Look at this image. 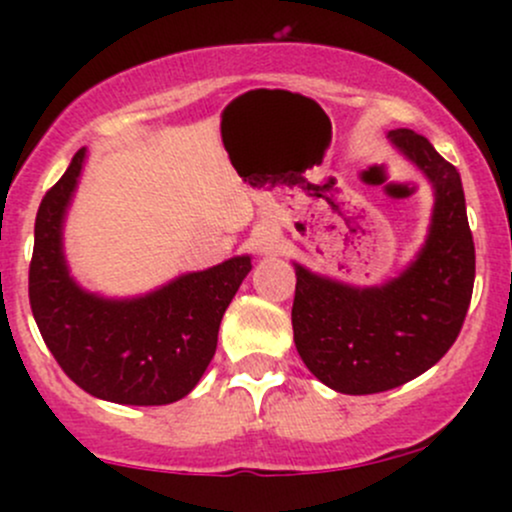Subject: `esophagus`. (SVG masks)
Wrapping results in <instances>:
<instances>
[{"label": "esophagus", "instance_id": "obj_1", "mask_svg": "<svg viewBox=\"0 0 512 512\" xmlns=\"http://www.w3.org/2000/svg\"><path fill=\"white\" fill-rule=\"evenodd\" d=\"M252 248H255L257 255H264V257L276 255V252L281 250V245H279V236H276L274 228H269V226L257 228V231L252 233Z\"/></svg>", "mask_w": 512, "mask_h": 512}]
</instances>
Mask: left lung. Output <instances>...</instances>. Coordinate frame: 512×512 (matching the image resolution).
<instances>
[{"label": "left lung", "mask_w": 512, "mask_h": 512, "mask_svg": "<svg viewBox=\"0 0 512 512\" xmlns=\"http://www.w3.org/2000/svg\"><path fill=\"white\" fill-rule=\"evenodd\" d=\"M387 139L433 190L414 260L380 286L346 284L293 262V342L310 373L342 395L392 390L436 366L472 301L474 240L460 173L411 129H390Z\"/></svg>", "instance_id": "1"}]
</instances>
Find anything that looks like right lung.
Returning <instances> with one entry per match:
<instances>
[{
	"label": "right lung",
	"instance_id": "1",
	"mask_svg": "<svg viewBox=\"0 0 512 512\" xmlns=\"http://www.w3.org/2000/svg\"><path fill=\"white\" fill-rule=\"evenodd\" d=\"M86 156L76 151L35 216L33 317L50 354L88 395L134 407L178 402L214 358L221 317L252 269L250 255L180 274L142 296L84 289L64 255V221Z\"/></svg>",
	"mask_w": 512,
	"mask_h": 512
}]
</instances>
